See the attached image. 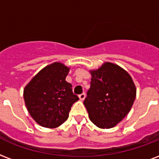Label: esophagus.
Segmentation results:
<instances>
[{"instance_id":"esophagus-1","label":"esophagus","mask_w":159,"mask_h":159,"mask_svg":"<svg viewBox=\"0 0 159 159\" xmlns=\"http://www.w3.org/2000/svg\"><path fill=\"white\" fill-rule=\"evenodd\" d=\"M78 98H79V99L81 101H83L85 99V98H86V94H85L84 93H82V94H80V95L78 96Z\"/></svg>"}]
</instances>
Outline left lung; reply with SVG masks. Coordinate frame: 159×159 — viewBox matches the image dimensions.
<instances>
[{"label": "left lung", "mask_w": 159, "mask_h": 159, "mask_svg": "<svg viewBox=\"0 0 159 159\" xmlns=\"http://www.w3.org/2000/svg\"><path fill=\"white\" fill-rule=\"evenodd\" d=\"M90 72L91 87L83 102L89 118L100 128H113L131 110L136 98L135 84L128 71L112 62Z\"/></svg>", "instance_id": "obj_1"}]
</instances>
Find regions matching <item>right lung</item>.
<instances>
[{"label":"right lung","instance_id":"obj_1","mask_svg":"<svg viewBox=\"0 0 159 159\" xmlns=\"http://www.w3.org/2000/svg\"><path fill=\"white\" fill-rule=\"evenodd\" d=\"M70 68L61 62L45 66L24 88L23 97L29 113L44 128L59 127L68 118L78 97L66 81Z\"/></svg>","mask_w":159,"mask_h":159}]
</instances>
